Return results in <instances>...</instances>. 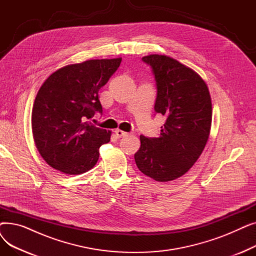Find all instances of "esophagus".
Here are the masks:
<instances>
[{
    "label": "esophagus",
    "instance_id": "1",
    "mask_svg": "<svg viewBox=\"0 0 256 256\" xmlns=\"http://www.w3.org/2000/svg\"><path fill=\"white\" fill-rule=\"evenodd\" d=\"M115 135H116L117 138H122V137H126L128 135V132H124V130H116Z\"/></svg>",
    "mask_w": 256,
    "mask_h": 256
}]
</instances>
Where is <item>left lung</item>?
<instances>
[{"label": "left lung", "mask_w": 256, "mask_h": 256, "mask_svg": "<svg viewBox=\"0 0 256 256\" xmlns=\"http://www.w3.org/2000/svg\"><path fill=\"white\" fill-rule=\"evenodd\" d=\"M150 65L156 83L154 111L166 116L158 138L140 136L135 162L145 176L160 182L190 170L208 142L212 100L204 80L190 67L165 55L142 58Z\"/></svg>", "instance_id": "1"}]
</instances>
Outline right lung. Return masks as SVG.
I'll list each match as a JSON object with an SVG mask.
<instances>
[{"mask_svg": "<svg viewBox=\"0 0 256 256\" xmlns=\"http://www.w3.org/2000/svg\"><path fill=\"white\" fill-rule=\"evenodd\" d=\"M121 58L88 60L52 74L40 87L32 110L37 150L54 169L82 174L98 163L100 147L111 132L89 122L102 112L100 89L117 70Z\"/></svg>", "mask_w": 256, "mask_h": 256, "instance_id": "obj_1", "label": "right lung"}]
</instances>
